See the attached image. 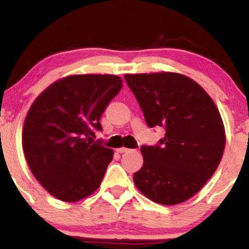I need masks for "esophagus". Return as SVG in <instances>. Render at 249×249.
<instances>
[{
	"label": "esophagus",
	"mask_w": 249,
	"mask_h": 249,
	"mask_svg": "<svg viewBox=\"0 0 249 249\" xmlns=\"http://www.w3.org/2000/svg\"><path fill=\"white\" fill-rule=\"evenodd\" d=\"M127 151H128V148H126V147L117 148V152H118V153H125V152H127Z\"/></svg>",
	"instance_id": "34e87169"
}]
</instances>
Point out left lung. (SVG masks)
<instances>
[{
  "mask_svg": "<svg viewBox=\"0 0 249 249\" xmlns=\"http://www.w3.org/2000/svg\"><path fill=\"white\" fill-rule=\"evenodd\" d=\"M148 127L165 128L158 144L142 145L144 164L133 174L157 204L177 205L198 193L215 172L226 137L218 107L188 77L173 72L125 75Z\"/></svg>",
  "mask_w": 249,
  "mask_h": 249,
  "instance_id": "8db88e82",
  "label": "left lung"
}]
</instances>
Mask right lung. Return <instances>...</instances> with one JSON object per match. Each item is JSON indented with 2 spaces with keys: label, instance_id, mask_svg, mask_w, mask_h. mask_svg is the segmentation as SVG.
<instances>
[{
  "label": "right lung",
  "instance_id": "obj_1",
  "mask_svg": "<svg viewBox=\"0 0 249 249\" xmlns=\"http://www.w3.org/2000/svg\"><path fill=\"white\" fill-rule=\"evenodd\" d=\"M122 87L118 76L73 75L51 84L31 105L22 134L24 156L55 198L78 201L101 185L113 151L92 138Z\"/></svg>",
  "mask_w": 249,
  "mask_h": 249
}]
</instances>
